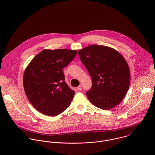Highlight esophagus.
<instances>
[{
    "instance_id": "esophagus-1",
    "label": "esophagus",
    "mask_w": 155,
    "mask_h": 155,
    "mask_svg": "<svg viewBox=\"0 0 155 155\" xmlns=\"http://www.w3.org/2000/svg\"><path fill=\"white\" fill-rule=\"evenodd\" d=\"M81 88H82V87H81V85H79L78 87H77V90H81Z\"/></svg>"
}]
</instances>
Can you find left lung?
Here are the masks:
<instances>
[{
	"mask_svg": "<svg viewBox=\"0 0 155 155\" xmlns=\"http://www.w3.org/2000/svg\"><path fill=\"white\" fill-rule=\"evenodd\" d=\"M78 53L93 81L91 90L86 92L87 99L103 110L118 105L130 80L129 68L123 56L111 47L98 45L86 47Z\"/></svg>",
	"mask_w": 155,
	"mask_h": 155,
	"instance_id": "obj_1",
	"label": "left lung"
}]
</instances>
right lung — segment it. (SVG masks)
Here are the masks:
<instances>
[{"instance_id":"1","label":"right lung","mask_w":155,"mask_h":155,"mask_svg":"<svg viewBox=\"0 0 155 155\" xmlns=\"http://www.w3.org/2000/svg\"><path fill=\"white\" fill-rule=\"evenodd\" d=\"M77 53L76 50H43L27 66L23 75L25 91L41 114L56 117L71 105L75 91L65 83L62 69Z\"/></svg>"}]
</instances>
